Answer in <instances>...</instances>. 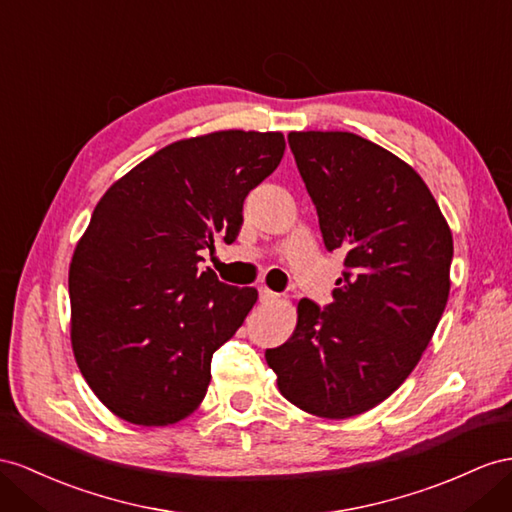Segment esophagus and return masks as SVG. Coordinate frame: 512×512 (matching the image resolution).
I'll return each instance as SVG.
<instances>
[{"instance_id": "1", "label": "esophagus", "mask_w": 512, "mask_h": 512, "mask_svg": "<svg viewBox=\"0 0 512 512\" xmlns=\"http://www.w3.org/2000/svg\"><path fill=\"white\" fill-rule=\"evenodd\" d=\"M281 296L277 292L268 290V287H259V300L261 303H274V300H279Z\"/></svg>"}]
</instances>
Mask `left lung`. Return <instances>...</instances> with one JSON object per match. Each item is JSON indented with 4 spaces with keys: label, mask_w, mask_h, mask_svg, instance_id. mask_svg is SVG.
<instances>
[{
    "label": "left lung",
    "mask_w": 512,
    "mask_h": 512,
    "mask_svg": "<svg viewBox=\"0 0 512 512\" xmlns=\"http://www.w3.org/2000/svg\"><path fill=\"white\" fill-rule=\"evenodd\" d=\"M329 251L346 272L320 311L303 298L292 337L266 350L281 396L346 419L387 400L422 359L450 296L454 242L424 179L350 131L287 134Z\"/></svg>",
    "instance_id": "8db88e82"
}]
</instances>
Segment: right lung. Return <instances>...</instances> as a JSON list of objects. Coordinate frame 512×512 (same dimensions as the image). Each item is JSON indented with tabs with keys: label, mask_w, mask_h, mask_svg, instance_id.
<instances>
[{
	"label": "right lung",
	"mask_w": 512,
	"mask_h": 512,
	"mask_svg": "<svg viewBox=\"0 0 512 512\" xmlns=\"http://www.w3.org/2000/svg\"><path fill=\"white\" fill-rule=\"evenodd\" d=\"M281 131L222 129L155 151L114 181L69 268L71 346L88 387L138 426L186 419L212 355L257 303L255 287L201 270L214 235L233 242L246 194L279 166Z\"/></svg>",
	"instance_id": "obj_1"
}]
</instances>
